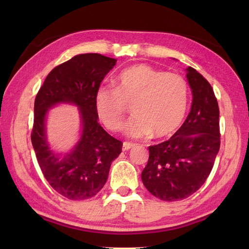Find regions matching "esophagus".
Returning <instances> with one entry per match:
<instances>
[{
	"label": "esophagus",
	"instance_id": "1",
	"mask_svg": "<svg viewBox=\"0 0 249 249\" xmlns=\"http://www.w3.org/2000/svg\"><path fill=\"white\" fill-rule=\"evenodd\" d=\"M134 146H135L134 143H129V142H124V143H123V151H128Z\"/></svg>",
	"mask_w": 249,
	"mask_h": 249
}]
</instances>
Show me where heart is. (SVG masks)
<instances>
[{
  "label": "heart",
  "instance_id": "heart-1",
  "mask_svg": "<svg viewBox=\"0 0 249 249\" xmlns=\"http://www.w3.org/2000/svg\"><path fill=\"white\" fill-rule=\"evenodd\" d=\"M113 88H99L94 97L96 114L108 129L121 127L125 104H131L134 113L123 127L130 138L152 134L162 138L181 126L188 103V86L183 77L138 64L121 71Z\"/></svg>",
  "mask_w": 249,
  "mask_h": 249
}]
</instances>
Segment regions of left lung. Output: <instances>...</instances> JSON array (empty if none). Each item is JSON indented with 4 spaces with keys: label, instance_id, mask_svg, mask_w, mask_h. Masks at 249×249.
Instances as JSON below:
<instances>
[{
    "label": "left lung",
    "instance_id": "obj_1",
    "mask_svg": "<svg viewBox=\"0 0 249 249\" xmlns=\"http://www.w3.org/2000/svg\"><path fill=\"white\" fill-rule=\"evenodd\" d=\"M186 77L193 95L190 112L170 139L149 146V161L141 173L145 188L169 202L186 199L202 186L220 145L219 108L213 89L193 67L186 68Z\"/></svg>",
    "mask_w": 249,
    "mask_h": 249
}]
</instances>
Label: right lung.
Masks as SVG:
<instances>
[{"mask_svg": "<svg viewBox=\"0 0 249 249\" xmlns=\"http://www.w3.org/2000/svg\"><path fill=\"white\" fill-rule=\"evenodd\" d=\"M116 60L98 53L75 55L53 68L36 95L31 140L46 179L56 193L70 200L94 197L107 182L110 166L123 143L98 123L94 97ZM77 107L81 134L68 152L52 149L46 136L49 110L59 104Z\"/></svg>", "mask_w": 249, "mask_h": 249, "instance_id": "right-lung-1", "label": "right lung"}]
</instances>
